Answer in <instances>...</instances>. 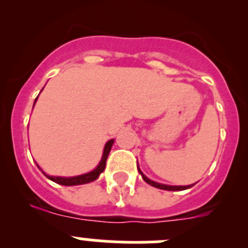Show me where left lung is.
Here are the masks:
<instances>
[{"label":"left lung","mask_w":248,"mask_h":248,"mask_svg":"<svg viewBox=\"0 0 248 248\" xmlns=\"http://www.w3.org/2000/svg\"><path fill=\"white\" fill-rule=\"evenodd\" d=\"M138 170H139V172L141 174V176H143L144 181L145 183H148L149 185L154 186V187H157V189H161V190H169V191H181V190H186L189 189V187H191L192 185H189V186H170V185H163V184H157L155 183V181H151L150 179H148V177L145 176V175L143 174V172L140 171V169L138 168Z\"/></svg>","instance_id":"left-lung-1"}]
</instances>
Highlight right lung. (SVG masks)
<instances>
[{"label": "right lung", "mask_w": 248, "mask_h": 248, "mask_svg": "<svg viewBox=\"0 0 248 248\" xmlns=\"http://www.w3.org/2000/svg\"><path fill=\"white\" fill-rule=\"evenodd\" d=\"M113 143H114V140L111 139V140H109L108 143L105 144L104 153H103V156H102V160H100L99 165L94 169L93 171L88 172V174L79 175V176H73V177H59V176H48V175H46V174L45 175L48 177V179H50L52 181H54V183L59 184V185H64V186L82 185V184H88V183H92V181H94V180H97L98 176L100 175V172L104 171L105 163H107V157H108L109 151H110Z\"/></svg>", "instance_id": "obj_1"}]
</instances>
